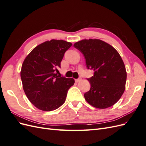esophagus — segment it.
Masks as SVG:
<instances>
[{
    "label": "esophagus",
    "instance_id": "esophagus-1",
    "mask_svg": "<svg viewBox=\"0 0 146 146\" xmlns=\"http://www.w3.org/2000/svg\"><path fill=\"white\" fill-rule=\"evenodd\" d=\"M81 78H77V79H76V80H75V81H76V82H77V83H78V82H80V80H81Z\"/></svg>",
    "mask_w": 146,
    "mask_h": 146
}]
</instances>
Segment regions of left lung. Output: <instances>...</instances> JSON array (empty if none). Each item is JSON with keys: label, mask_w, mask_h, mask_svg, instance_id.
I'll return each mask as SVG.
<instances>
[{"label": "left lung", "mask_w": 146, "mask_h": 146, "mask_svg": "<svg viewBox=\"0 0 146 146\" xmlns=\"http://www.w3.org/2000/svg\"><path fill=\"white\" fill-rule=\"evenodd\" d=\"M74 46L85 56L87 68L94 70L88 78L91 88L84 94L85 100L98 108L111 107L125 89L127 72L121 56L113 46L98 39H83Z\"/></svg>", "instance_id": "left-lung-1"}]
</instances>
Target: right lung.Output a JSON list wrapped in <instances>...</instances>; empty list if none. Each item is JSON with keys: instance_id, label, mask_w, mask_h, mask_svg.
<instances>
[{"instance_id": "add662e5", "label": "right lung", "mask_w": 146, "mask_h": 146, "mask_svg": "<svg viewBox=\"0 0 146 146\" xmlns=\"http://www.w3.org/2000/svg\"><path fill=\"white\" fill-rule=\"evenodd\" d=\"M72 43L52 39L35 47L22 65L21 78L23 90L35 107L50 111L62 105L68 91L75 83L56 73L65 52Z\"/></svg>"}]
</instances>
